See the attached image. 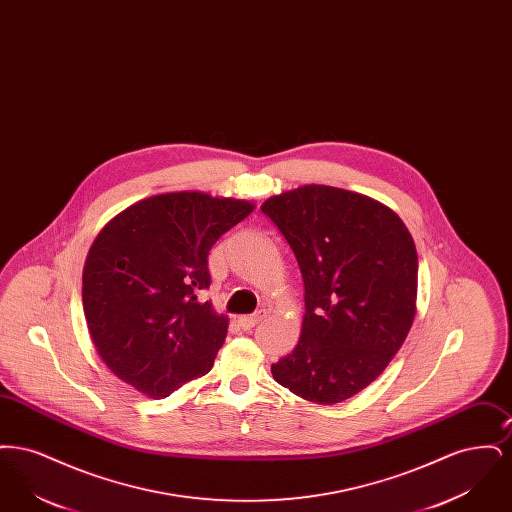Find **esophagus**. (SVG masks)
Listing matches in <instances>:
<instances>
[{"label":"esophagus","mask_w":512,"mask_h":512,"mask_svg":"<svg viewBox=\"0 0 512 512\" xmlns=\"http://www.w3.org/2000/svg\"><path fill=\"white\" fill-rule=\"evenodd\" d=\"M265 317H267V311H257L255 315H247V317L238 318V324H240L244 330H251V328H255Z\"/></svg>","instance_id":"1"}]
</instances>
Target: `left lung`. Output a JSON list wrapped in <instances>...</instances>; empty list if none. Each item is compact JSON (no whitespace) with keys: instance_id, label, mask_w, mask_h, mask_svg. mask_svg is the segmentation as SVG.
I'll return each mask as SVG.
<instances>
[{"instance_id":"obj_1","label":"left lung","mask_w":512,"mask_h":512,"mask_svg":"<svg viewBox=\"0 0 512 512\" xmlns=\"http://www.w3.org/2000/svg\"><path fill=\"white\" fill-rule=\"evenodd\" d=\"M261 211L292 247L305 284L301 338L272 376L307 401L341 403L384 372L411 330L413 238L390 207L332 186L268 197Z\"/></svg>"}]
</instances>
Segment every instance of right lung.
<instances>
[{"label": "right lung", "instance_id": "right-lung-1", "mask_svg": "<svg viewBox=\"0 0 512 512\" xmlns=\"http://www.w3.org/2000/svg\"><path fill=\"white\" fill-rule=\"evenodd\" d=\"M253 203L203 192L142 199L90 247L82 303L103 363L147 397H169L207 374L228 318L197 295L211 286L209 251Z\"/></svg>", "mask_w": 512, "mask_h": 512}]
</instances>
